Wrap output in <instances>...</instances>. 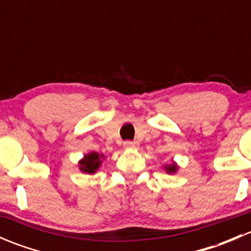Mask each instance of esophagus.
<instances>
[{
	"label": "esophagus",
	"mask_w": 251,
	"mask_h": 251,
	"mask_svg": "<svg viewBox=\"0 0 251 251\" xmlns=\"http://www.w3.org/2000/svg\"><path fill=\"white\" fill-rule=\"evenodd\" d=\"M124 148H125V149H133V148H138V143H137V142L126 141L125 143H124Z\"/></svg>",
	"instance_id": "1"
}]
</instances>
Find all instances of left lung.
<instances>
[{"label":"left lung","instance_id":"1","mask_svg":"<svg viewBox=\"0 0 251 251\" xmlns=\"http://www.w3.org/2000/svg\"><path fill=\"white\" fill-rule=\"evenodd\" d=\"M164 170L166 174H176L178 171V165L173 160V163L169 164V165H164Z\"/></svg>","mask_w":251,"mask_h":251}]
</instances>
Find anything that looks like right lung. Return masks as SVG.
I'll list each match as a JSON object with an SVG mask.
<instances>
[{
    "label": "right lung",
    "mask_w": 251,
    "mask_h": 251,
    "mask_svg": "<svg viewBox=\"0 0 251 251\" xmlns=\"http://www.w3.org/2000/svg\"><path fill=\"white\" fill-rule=\"evenodd\" d=\"M104 160V154H100L97 151H91L85 154L83 158L78 161V169L82 174L93 175L98 171L100 166Z\"/></svg>",
    "instance_id": "add662e5"
}]
</instances>
